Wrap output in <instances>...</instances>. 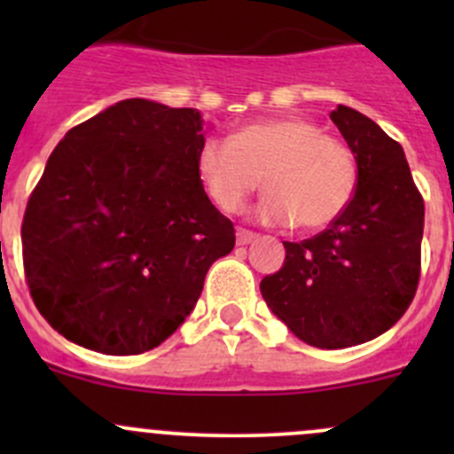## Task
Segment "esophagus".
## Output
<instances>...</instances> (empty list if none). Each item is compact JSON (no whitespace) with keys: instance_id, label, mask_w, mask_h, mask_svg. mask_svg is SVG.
<instances>
[{"instance_id":"obj_1","label":"esophagus","mask_w":454,"mask_h":454,"mask_svg":"<svg viewBox=\"0 0 454 454\" xmlns=\"http://www.w3.org/2000/svg\"><path fill=\"white\" fill-rule=\"evenodd\" d=\"M256 239V232L248 231V228H237V244L239 246H248L250 241Z\"/></svg>"}]
</instances>
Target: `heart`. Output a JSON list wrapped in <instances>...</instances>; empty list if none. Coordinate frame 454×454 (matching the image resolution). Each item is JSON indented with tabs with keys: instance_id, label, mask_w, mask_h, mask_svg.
Listing matches in <instances>:
<instances>
[{
	"instance_id": "1",
	"label": "heart",
	"mask_w": 454,
	"mask_h": 454,
	"mask_svg": "<svg viewBox=\"0 0 454 454\" xmlns=\"http://www.w3.org/2000/svg\"><path fill=\"white\" fill-rule=\"evenodd\" d=\"M198 173L208 198L226 213L244 208L261 186L259 206L268 223L296 222L320 231L336 222L358 186V162L342 140L296 116L248 122L228 138L201 142Z\"/></svg>"
}]
</instances>
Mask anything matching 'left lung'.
Here are the masks:
<instances>
[{
    "mask_svg": "<svg viewBox=\"0 0 454 454\" xmlns=\"http://www.w3.org/2000/svg\"><path fill=\"white\" fill-rule=\"evenodd\" d=\"M329 116L358 162L354 200L312 239L283 241V268L263 277L261 294L296 338L345 349L409 309L422 272L424 200L400 142L345 105Z\"/></svg>",
    "mask_w": 454,
    "mask_h": 454,
    "instance_id": "left-lung-1",
    "label": "left lung"
}]
</instances>
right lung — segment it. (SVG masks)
Instances as JSON below:
<instances>
[{
    "mask_svg": "<svg viewBox=\"0 0 454 454\" xmlns=\"http://www.w3.org/2000/svg\"><path fill=\"white\" fill-rule=\"evenodd\" d=\"M198 109L127 98L72 127L48 158L21 223L41 316L85 349L136 356L198 303L235 228L206 195Z\"/></svg>",
    "mask_w": 454,
    "mask_h": 454,
    "instance_id": "add662e5",
    "label": "right lung"
}]
</instances>
